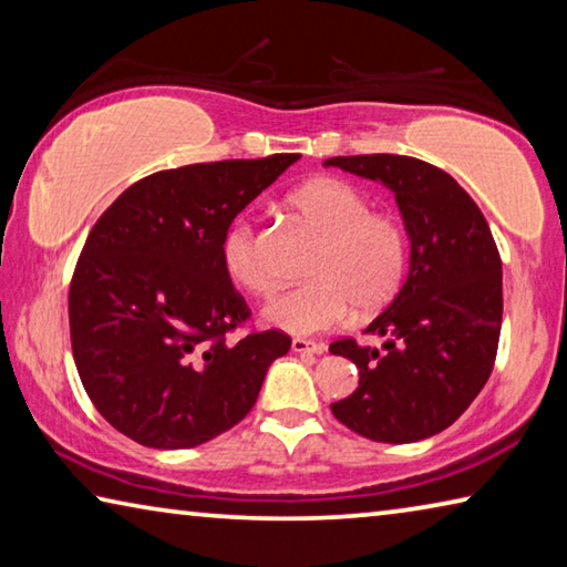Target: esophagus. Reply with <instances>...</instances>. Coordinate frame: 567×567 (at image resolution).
<instances>
[{"label":"esophagus","instance_id":"1","mask_svg":"<svg viewBox=\"0 0 567 567\" xmlns=\"http://www.w3.org/2000/svg\"><path fill=\"white\" fill-rule=\"evenodd\" d=\"M292 352H297V354H322L324 352V344L322 342H310V340L295 338L292 340Z\"/></svg>","mask_w":567,"mask_h":567}]
</instances>
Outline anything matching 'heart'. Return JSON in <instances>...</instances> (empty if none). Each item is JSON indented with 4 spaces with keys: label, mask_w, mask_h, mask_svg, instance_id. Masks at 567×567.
<instances>
[{
    "label": "heart",
    "mask_w": 567,
    "mask_h": 567,
    "mask_svg": "<svg viewBox=\"0 0 567 567\" xmlns=\"http://www.w3.org/2000/svg\"><path fill=\"white\" fill-rule=\"evenodd\" d=\"M287 203L320 235V243L307 265L312 280L267 302V322L292 334H315L348 320L352 307L372 315L398 295L408 267L405 233L390 215L370 209L358 187L318 177L290 192ZM223 262L229 280L243 290H272L255 227L245 219L225 235Z\"/></svg>",
    "instance_id": "heart-1"
}]
</instances>
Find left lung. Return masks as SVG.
<instances>
[{"mask_svg": "<svg viewBox=\"0 0 567 567\" xmlns=\"http://www.w3.org/2000/svg\"><path fill=\"white\" fill-rule=\"evenodd\" d=\"M324 167L385 185L410 237V270L364 334L330 344L360 385L332 415L375 443H417L463 415L491 378L503 322V265L473 197L440 167L405 155L330 157Z\"/></svg>", "mask_w": 567, "mask_h": 567, "instance_id": "8db88e82", "label": "left lung"}]
</instances>
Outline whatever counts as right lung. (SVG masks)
<instances>
[{
	"mask_svg": "<svg viewBox=\"0 0 567 567\" xmlns=\"http://www.w3.org/2000/svg\"><path fill=\"white\" fill-rule=\"evenodd\" d=\"M300 155L155 172L107 207L70 287L76 372L122 435L157 450L197 447L235 427L285 332L225 334L247 320L223 262L233 219Z\"/></svg>",
	"mask_w": 567,
	"mask_h": 567,
	"instance_id": "add662e5",
	"label": "right lung"
}]
</instances>
